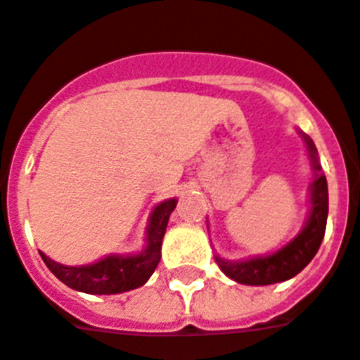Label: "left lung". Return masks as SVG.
<instances>
[{
  "instance_id": "8db88e82",
  "label": "left lung",
  "mask_w": 360,
  "mask_h": 360,
  "mask_svg": "<svg viewBox=\"0 0 360 360\" xmlns=\"http://www.w3.org/2000/svg\"><path fill=\"white\" fill-rule=\"evenodd\" d=\"M298 134L306 143L313 170V183L309 185V216L306 225L289 243L271 255L252 256L247 259H225L219 255L214 256L219 269L234 282L245 285H271L285 282L289 278L297 276L315 258L322 243L328 221V181L320 168L315 143L300 129Z\"/></svg>"
}]
</instances>
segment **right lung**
<instances>
[{
    "label": "right lung",
    "instance_id": "add662e5",
    "mask_svg": "<svg viewBox=\"0 0 360 360\" xmlns=\"http://www.w3.org/2000/svg\"><path fill=\"white\" fill-rule=\"evenodd\" d=\"M177 199H166L153 207L146 226V247L137 255H110L89 265H62L40 250L51 273L75 291L87 295H117L137 289L148 282L161 259L166 225Z\"/></svg>",
    "mask_w": 360,
    "mask_h": 360
}]
</instances>
